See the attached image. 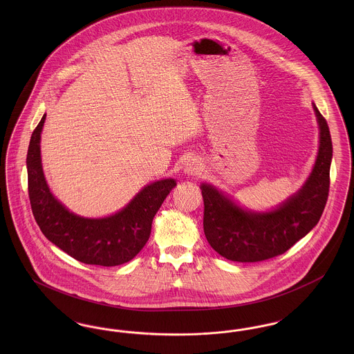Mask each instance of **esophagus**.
Listing matches in <instances>:
<instances>
[{
  "label": "esophagus",
  "instance_id": "34e87169",
  "mask_svg": "<svg viewBox=\"0 0 354 354\" xmlns=\"http://www.w3.org/2000/svg\"><path fill=\"white\" fill-rule=\"evenodd\" d=\"M199 171H201V166L198 165V162L188 160L185 163V174H187V175H196Z\"/></svg>",
  "mask_w": 354,
  "mask_h": 354
}]
</instances>
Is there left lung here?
<instances>
[{
	"mask_svg": "<svg viewBox=\"0 0 354 354\" xmlns=\"http://www.w3.org/2000/svg\"><path fill=\"white\" fill-rule=\"evenodd\" d=\"M320 130L319 152L303 187L276 208L256 212L240 207L216 187L202 183L203 227L209 245L239 263L263 261L286 252L319 223L329 194L333 147L329 127L315 103Z\"/></svg>",
	"mask_w": 354,
	"mask_h": 354,
	"instance_id": "1",
	"label": "left lung"
}]
</instances>
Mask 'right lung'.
<instances>
[{
	"label": "right lung",
	"instance_id": "1",
	"mask_svg": "<svg viewBox=\"0 0 354 354\" xmlns=\"http://www.w3.org/2000/svg\"><path fill=\"white\" fill-rule=\"evenodd\" d=\"M44 114L30 138L26 156L29 198L34 219L42 234L75 260L102 267H115L134 259L146 245L153 216L176 185L160 179L145 185L118 212L104 218H84L59 202L45 179L41 160Z\"/></svg>",
	"mask_w": 354,
	"mask_h": 354
}]
</instances>
